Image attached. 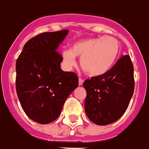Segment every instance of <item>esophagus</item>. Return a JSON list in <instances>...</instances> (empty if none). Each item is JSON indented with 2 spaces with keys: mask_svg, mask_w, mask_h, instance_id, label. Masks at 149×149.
Here are the masks:
<instances>
[{
  "mask_svg": "<svg viewBox=\"0 0 149 149\" xmlns=\"http://www.w3.org/2000/svg\"><path fill=\"white\" fill-rule=\"evenodd\" d=\"M83 84V80L82 79H79V85L82 86Z\"/></svg>",
  "mask_w": 149,
  "mask_h": 149,
  "instance_id": "obj_1",
  "label": "esophagus"
}]
</instances>
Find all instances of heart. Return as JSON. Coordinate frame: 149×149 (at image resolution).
<instances>
[{
    "mask_svg": "<svg viewBox=\"0 0 149 149\" xmlns=\"http://www.w3.org/2000/svg\"><path fill=\"white\" fill-rule=\"evenodd\" d=\"M120 43L112 36L88 38L74 43L71 49L64 50L62 57L67 69L76 65V56L80 58L81 67L92 77L102 75L109 71L120 53Z\"/></svg>",
    "mask_w": 149,
    "mask_h": 149,
    "instance_id": "b5f03b06",
    "label": "heart"
}]
</instances>
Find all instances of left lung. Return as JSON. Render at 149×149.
I'll return each mask as SVG.
<instances>
[{"label":"left lung","instance_id":"left-lung-1","mask_svg":"<svg viewBox=\"0 0 149 149\" xmlns=\"http://www.w3.org/2000/svg\"><path fill=\"white\" fill-rule=\"evenodd\" d=\"M85 112L98 125L113 123L125 113L134 91L133 65L130 55H123L102 75L86 79Z\"/></svg>","mask_w":149,"mask_h":149}]
</instances>
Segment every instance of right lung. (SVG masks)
<instances>
[{"instance_id":"obj_1","label":"right lung","mask_w":149,"mask_h":149,"mask_svg":"<svg viewBox=\"0 0 149 149\" xmlns=\"http://www.w3.org/2000/svg\"><path fill=\"white\" fill-rule=\"evenodd\" d=\"M68 32H44L31 38L16 63L17 96L26 115L37 123L56 120L66 99L79 86L77 74L60 67L63 57L58 47Z\"/></svg>"}]
</instances>
